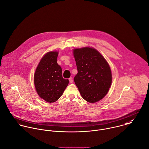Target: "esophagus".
Returning <instances> with one entry per match:
<instances>
[{"label": "esophagus", "mask_w": 149, "mask_h": 149, "mask_svg": "<svg viewBox=\"0 0 149 149\" xmlns=\"http://www.w3.org/2000/svg\"><path fill=\"white\" fill-rule=\"evenodd\" d=\"M69 82H70V83H73V79H72V77H70V78L69 79Z\"/></svg>", "instance_id": "esophagus-1"}]
</instances>
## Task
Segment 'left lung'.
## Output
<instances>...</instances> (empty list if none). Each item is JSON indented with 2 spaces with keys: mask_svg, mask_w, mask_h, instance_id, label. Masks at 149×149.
<instances>
[{
  "mask_svg": "<svg viewBox=\"0 0 149 149\" xmlns=\"http://www.w3.org/2000/svg\"><path fill=\"white\" fill-rule=\"evenodd\" d=\"M73 52L78 71L74 81L81 97L90 103L99 101L111 86L112 75L109 63L94 48L74 49Z\"/></svg>",
  "mask_w": 149,
  "mask_h": 149,
  "instance_id": "8db88e82",
  "label": "left lung"
}]
</instances>
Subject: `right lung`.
I'll return each instance as SVG.
<instances>
[{
	"instance_id": "right-lung-1",
	"label": "right lung",
	"mask_w": 149,
	"mask_h": 149,
	"mask_svg": "<svg viewBox=\"0 0 149 149\" xmlns=\"http://www.w3.org/2000/svg\"><path fill=\"white\" fill-rule=\"evenodd\" d=\"M57 51L46 53L41 59L34 74V84L39 96L52 103L63 94L69 84L62 77V68L57 63Z\"/></svg>"
}]
</instances>
